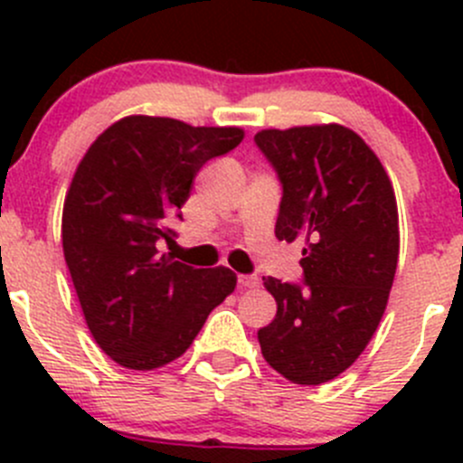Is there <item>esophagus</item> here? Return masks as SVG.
Returning a JSON list of instances; mask_svg holds the SVG:
<instances>
[{"mask_svg": "<svg viewBox=\"0 0 463 463\" xmlns=\"http://www.w3.org/2000/svg\"><path fill=\"white\" fill-rule=\"evenodd\" d=\"M237 282H240V287H244V288L260 287V279L255 278V275H237Z\"/></svg>", "mask_w": 463, "mask_h": 463, "instance_id": "34e87169", "label": "esophagus"}]
</instances>
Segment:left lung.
Wrapping results in <instances>:
<instances>
[{
	"instance_id": "left-lung-1",
	"label": "left lung",
	"mask_w": 463,
	"mask_h": 463,
	"mask_svg": "<svg viewBox=\"0 0 463 463\" xmlns=\"http://www.w3.org/2000/svg\"><path fill=\"white\" fill-rule=\"evenodd\" d=\"M282 184L275 237L302 241L305 284L264 278L278 302L261 356L298 385L343 374L385 314L399 260V210L378 156L343 125L255 134Z\"/></svg>"
}]
</instances>
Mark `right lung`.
Listing matches in <instances>:
<instances>
[{"label": "right lung", "instance_id": "add662e5", "mask_svg": "<svg viewBox=\"0 0 463 463\" xmlns=\"http://www.w3.org/2000/svg\"><path fill=\"white\" fill-rule=\"evenodd\" d=\"M244 138L240 128H193L125 116L78 163L62 210V249L98 347L128 370H156L193 345L205 318L235 291L226 266L194 269L158 255L167 223L205 163Z\"/></svg>", "mask_w": 463, "mask_h": 463}]
</instances>
